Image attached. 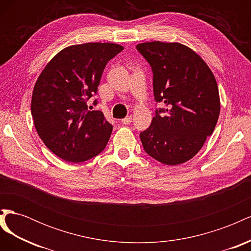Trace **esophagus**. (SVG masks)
Returning a JSON list of instances; mask_svg holds the SVG:
<instances>
[{
  "label": "esophagus",
  "instance_id": "1",
  "mask_svg": "<svg viewBox=\"0 0 251 251\" xmlns=\"http://www.w3.org/2000/svg\"><path fill=\"white\" fill-rule=\"evenodd\" d=\"M132 120H133V117L130 115V116H126V118L121 120V123H123L124 125H130L132 123Z\"/></svg>",
  "mask_w": 251,
  "mask_h": 251
}]
</instances>
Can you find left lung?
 Segmentation results:
<instances>
[{
    "instance_id": "obj_1",
    "label": "left lung",
    "mask_w": 251,
    "mask_h": 251,
    "mask_svg": "<svg viewBox=\"0 0 251 251\" xmlns=\"http://www.w3.org/2000/svg\"><path fill=\"white\" fill-rule=\"evenodd\" d=\"M136 48L151 67L155 100L168 105L156 110L150 127L140 133L143 149L163 164L184 163L216 127L220 96L215 75L199 54L180 43L154 41Z\"/></svg>"
}]
</instances>
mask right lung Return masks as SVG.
I'll list each match as a JSON object with an SVG mask.
<instances>
[{"instance_id":"obj_1","label":"right lung","mask_w":251,"mask_h":251,"mask_svg":"<svg viewBox=\"0 0 251 251\" xmlns=\"http://www.w3.org/2000/svg\"><path fill=\"white\" fill-rule=\"evenodd\" d=\"M123 50L113 43L72 45L59 51L37 78L31 100L35 130L65 161H87L107 146L113 126L102 112L88 111L87 101L96 93L105 65Z\"/></svg>"}]
</instances>
